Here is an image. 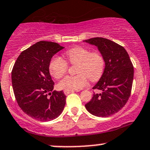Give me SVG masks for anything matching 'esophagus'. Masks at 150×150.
Here are the masks:
<instances>
[{
    "label": "esophagus",
    "instance_id": "esophagus-1",
    "mask_svg": "<svg viewBox=\"0 0 150 150\" xmlns=\"http://www.w3.org/2000/svg\"><path fill=\"white\" fill-rule=\"evenodd\" d=\"M72 92H74V91H64V93L65 95H68V94Z\"/></svg>",
    "mask_w": 150,
    "mask_h": 150
}]
</instances>
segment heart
<instances>
[{
  "mask_svg": "<svg viewBox=\"0 0 150 150\" xmlns=\"http://www.w3.org/2000/svg\"><path fill=\"white\" fill-rule=\"evenodd\" d=\"M68 62L76 64L74 76H67L58 84L60 89L75 91L84 88L88 83L87 78L91 81H97L103 75L105 61L97 52L91 53L88 49L81 46L70 48L65 53ZM67 63L60 57H53L49 64V72L56 79L62 78L67 71Z\"/></svg>",
  "mask_w": 150,
  "mask_h": 150,
  "instance_id": "obj_1",
  "label": "heart"
}]
</instances>
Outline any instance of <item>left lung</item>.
Returning <instances> with one entry per match:
<instances>
[{"label": "left lung", "mask_w": 150, "mask_h": 150, "mask_svg": "<svg viewBox=\"0 0 150 150\" xmlns=\"http://www.w3.org/2000/svg\"><path fill=\"white\" fill-rule=\"evenodd\" d=\"M83 42L98 48L105 65L100 81L93 87L102 92L94 93L85 107L96 117H110L122 108L130 97L134 74L133 64L125 49L111 40L95 37Z\"/></svg>", "instance_id": "1"}]
</instances>
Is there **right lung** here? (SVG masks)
<instances>
[{
	"mask_svg": "<svg viewBox=\"0 0 150 150\" xmlns=\"http://www.w3.org/2000/svg\"><path fill=\"white\" fill-rule=\"evenodd\" d=\"M64 48L56 42H38L23 50L13 67L11 83L18 105L39 121L55 120L64 108L66 96L63 91L51 92L54 82L49 72L52 57Z\"/></svg>",
	"mask_w": 150,
	"mask_h": 150,
	"instance_id": "1",
	"label": "right lung"
}]
</instances>
